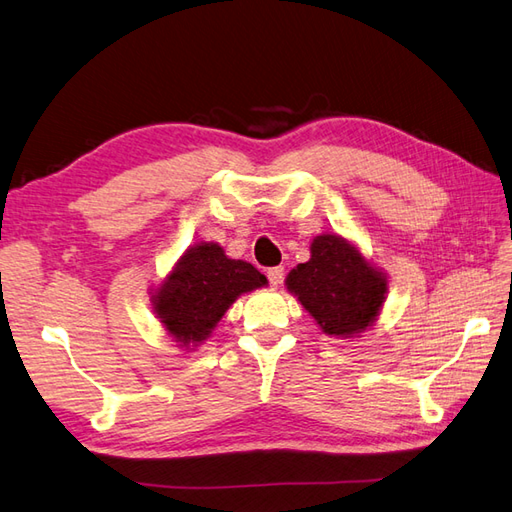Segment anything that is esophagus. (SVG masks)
Wrapping results in <instances>:
<instances>
[{
	"label": "esophagus",
	"mask_w": 512,
	"mask_h": 512,
	"mask_svg": "<svg viewBox=\"0 0 512 512\" xmlns=\"http://www.w3.org/2000/svg\"><path fill=\"white\" fill-rule=\"evenodd\" d=\"M282 276H285V267H271L267 271V278H269V285L271 287H280Z\"/></svg>",
	"instance_id": "obj_1"
}]
</instances>
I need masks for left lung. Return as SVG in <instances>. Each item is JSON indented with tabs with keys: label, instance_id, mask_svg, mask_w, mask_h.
Listing matches in <instances>:
<instances>
[{
	"label": "left lung",
	"instance_id": "1",
	"mask_svg": "<svg viewBox=\"0 0 512 512\" xmlns=\"http://www.w3.org/2000/svg\"><path fill=\"white\" fill-rule=\"evenodd\" d=\"M285 289L322 333L355 339L377 324L388 300L390 276L350 238L324 232L313 236L311 258L289 271Z\"/></svg>",
	"mask_w": 512,
	"mask_h": 512
}]
</instances>
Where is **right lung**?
Here are the masks:
<instances>
[{
	"mask_svg": "<svg viewBox=\"0 0 512 512\" xmlns=\"http://www.w3.org/2000/svg\"><path fill=\"white\" fill-rule=\"evenodd\" d=\"M267 285V278L252 263L230 258L219 243L201 241L188 247L149 293L164 333L177 348L190 352L212 337L241 295Z\"/></svg>",
	"mask_w": 512,
	"mask_h": 512,
	"instance_id": "right-lung-1",
	"label": "right lung"
}]
</instances>
